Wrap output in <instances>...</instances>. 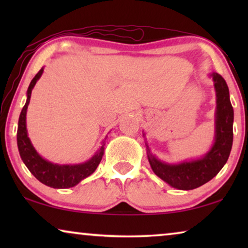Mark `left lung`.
I'll return each mask as SVG.
<instances>
[{
    "label": "left lung",
    "mask_w": 248,
    "mask_h": 248,
    "mask_svg": "<svg viewBox=\"0 0 248 248\" xmlns=\"http://www.w3.org/2000/svg\"><path fill=\"white\" fill-rule=\"evenodd\" d=\"M216 90L215 113V142L212 147L201 158L169 164L152 155L147 145L148 160L152 170L159 178L171 187L188 191L198 188L215 177L228 160L232 147L233 109L230 103L229 89L226 81L220 74H210ZM143 133V137H144Z\"/></svg>",
    "instance_id": "1"
}]
</instances>
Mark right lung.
Here are the masks:
<instances>
[{
  "mask_svg": "<svg viewBox=\"0 0 248 248\" xmlns=\"http://www.w3.org/2000/svg\"><path fill=\"white\" fill-rule=\"evenodd\" d=\"M44 72V67L39 70L35 78L30 82L28 90H27V101L23 106L21 113H20L19 123H18V132H16V142H18V149L20 157H21L23 164L27 166L29 171L38 179L40 183L45 184L53 188H69L73 187L77 184L87 178L93 172L96 170L98 165L100 164L101 159L104 155V145L105 140L103 141V145L98 149V151L91 157L89 160L82 164L77 165H59L50 162L44 159L30 141L28 137V131H27L26 124V115L28 105L30 103V97H31V91L40 79Z\"/></svg>",
  "mask_w": 248,
  "mask_h": 248,
  "instance_id": "1",
  "label": "right lung"
}]
</instances>
